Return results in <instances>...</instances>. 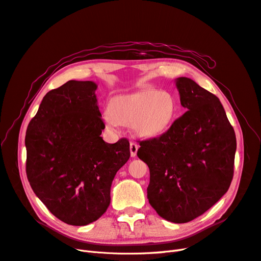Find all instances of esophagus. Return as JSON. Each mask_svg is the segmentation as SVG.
<instances>
[{"label":"esophagus","instance_id":"esophagus-1","mask_svg":"<svg viewBox=\"0 0 261 261\" xmlns=\"http://www.w3.org/2000/svg\"><path fill=\"white\" fill-rule=\"evenodd\" d=\"M129 150H130V156H132V158H135V156L137 155L138 144H136L135 142H130V144H129Z\"/></svg>","mask_w":261,"mask_h":261}]
</instances>
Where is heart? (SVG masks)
I'll return each mask as SVG.
<instances>
[{"label":"heart","mask_w":261,"mask_h":261,"mask_svg":"<svg viewBox=\"0 0 261 261\" xmlns=\"http://www.w3.org/2000/svg\"><path fill=\"white\" fill-rule=\"evenodd\" d=\"M178 102L171 92L144 89L132 94L113 97L102 113L106 127L112 132L120 125H129L136 136H161L173 124Z\"/></svg>","instance_id":"obj_1"}]
</instances>
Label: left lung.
<instances>
[{
  "instance_id": "obj_1",
  "label": "left lung",
  "mask_w": 261,
  "mask_h": 261,
  "mask_svg": "<svg viewBox=\"0 0 261 261\" xmlns=\"http://www.w3.org/2000/svg\"><path fill=\"white\" fill-rule=\"evenodd\" d=\"M174 82L187 111L160 137L140 141L137 155L150 169V204L166 221L182 224L227 193L237 140L220 99L190 78Z\"/></svg>"
}]
</instances>
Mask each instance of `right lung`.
<instances>
[{"mask_svg": "<svg viewBox=\"0 0 261 261\" xmlns=\"http://www.w3.org/2000/svg\"><path fill=\"white\" fill-rule=\"evenodd\" d=\"M93 81L69 80L41 100L25 134L27 176L35 195L62 222L86 226L106 212L129 142L107 143Z\"/></svg>", "mask_w": 261, "mask_h": 261, "instance_id": "1", "label": "right lung"}]
</instances>
